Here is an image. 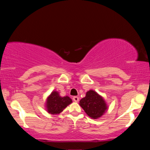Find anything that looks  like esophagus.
<instances>
[{"label": "esophagus", "mask_w": 150, "mask_h": 150, "mask_svg": "<svg viewBox=\"0 0 150 150\" xmlns=\"http://www.w3.org/2000/svg\"><path fill=\"white\" fill-rule=\"evenodd\" d=\"M73 101H75V102L77 103V102H79V98L78 96H73Z\"/></svg>", "instance_id": "obj_1"}]
</instances>
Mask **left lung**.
<instances>
[{
  "label": "left lung",
  "mask_w": 150,
  "mask_h": 150,
  "mask_svg": "<svg viewBox=\"0 0 150 150\" xmlns=\"http://www.w3.org/2000/svg\"><path fill=\"white\" fill-rule=\"evenodd\" d=\"M79 105L93 119L100 118L108 108L105 98L94 90H89L86 93L85 97L81 99Z\"/></svg>",
  "instance_id": "1"
}]
</instances>
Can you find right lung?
Returning a JSON list of instances; mask_svg holds the SVG:
<instances>
[{
    "mask_svg": "<svg viewBox=\"0 0 150 150\" xmlns=\"http://www.w3.org/2000/svg\"><path fill=\"white\" fill-rule=\"evenodd\" d=\"M72 102L71 98L68 96L62 97L59 95V92L53 91L45 100V110L51 115H59Z\"/></svg>",
    "mask_w": 150,
    "mask_h": 150,
    "instance_id": "1",
    "label": "right lung"
}]
</instances>
